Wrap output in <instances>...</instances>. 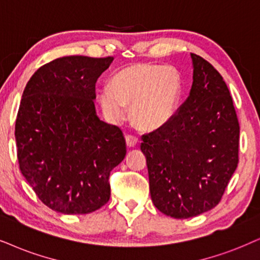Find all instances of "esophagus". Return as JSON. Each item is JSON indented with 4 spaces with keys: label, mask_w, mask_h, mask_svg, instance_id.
Listing matches in <instances>:
<instances>
[{
    "label": "esophagus",
    "mask_w": 260,
    "mask_h": 260,
    "mask_svg": "<svg viewBox=\"0 0 260 260\" xmlns=\"http://www.w3.org/2000/svg\"><path fill=\"white\" fill-rule=\"evenodd\" d=\"M138 137L133 136V134H127L126 136V143L128 147H134L138 144Z\"/></svg>",
    "instance_id": "esophagus-1"
}]
</instances>
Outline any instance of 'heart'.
Segmentation results:
<instances>
[{"label": "heart", "instance_id": "b5f03b06", "mask_svg": "<svg viewBox=\"0 0 260 260\" xmlns=\"http://www.w3.org/2000/svg\"><path fill=\"white\" fill-rule=\"evenodd\" d=\"M181 91L177 72L167 66L134 63L117 72L111 85L103 87L100 101L104 113L119 121L131 106L138 126L158 128L173 116Z\"/></svg>", "mask_w": 260, "mask_h": 260}]
</instances>
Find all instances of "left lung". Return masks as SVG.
<instances>
[{
    "label": "left lung",
    "mask_w": 260,
    "mask_h": 260,
    "mask_svg": "<svg viewBox=\"0 0 260 260\" xmlns=\"http://www.w3.org/2000/svg\"><path fill=\"white\" fill-rule=\"evenodd\" d=\"M189 96L156 131L141 137L151 199L173 218H189L221 202L239 163L240 126L228 86L215 67L190 54Z\"/></svg>",
    "instance_id": "1"
}]
</instances>
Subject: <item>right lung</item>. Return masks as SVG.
<instances>
[{
    "mask_svg": "<svg viewBox=\"0 0 260 260\" xmlns=\"http://www.w3.org/2000/svg\"><path fill=\"white\" fill-rule=\"evenodd\" d=\"M114 57L64 56L35 72L15 121L21 174L43 204L66 215L101 209L110 172L126 156L117 126L96 114L97 79Z\"/></svg>",
    "mask_w": 260,
    "mask_h": 260,
    "instance_id": "right-lung-1",
    "label": "right lung"
}]
</instances>
